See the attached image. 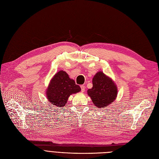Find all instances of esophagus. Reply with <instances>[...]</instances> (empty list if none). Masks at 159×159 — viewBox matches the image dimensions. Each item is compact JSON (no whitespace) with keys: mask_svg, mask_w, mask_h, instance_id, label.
<instances>
[{"mask_svg":"<svg viewBox=\"0 0 159 159\" xmlns=\"http://www.w3.org/2000/svg\"><path fill=\"white\" fill-rule=\"evenodd\" d=\"M80 87H81V92H84V91H85V86L82 85L80 86Z\"/></svg>","mask_w":159,"mask_h":159,"instance_id":"1","label":"esophagus"}]
</instances>
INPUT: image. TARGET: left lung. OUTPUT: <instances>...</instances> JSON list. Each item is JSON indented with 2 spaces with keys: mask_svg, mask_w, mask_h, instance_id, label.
<instances>
[{
  "mask_svg": "<svg viewBox=\"0 0 159 159\" xmlns=\"http://www.w3.org/2000/svg\"><path fill=\"white\" fill-rule=\"evenodd\" d=\"M88 95L98 108L106 107L115 100L117 94V87L110 78L98 72L93 79V87L87 91Z\"/></svg>",
  "mask_w": 159,
  "mask_h": 159,
  "instance_id": "8db88e82",
  "label": "left lung"
}]
</instances>
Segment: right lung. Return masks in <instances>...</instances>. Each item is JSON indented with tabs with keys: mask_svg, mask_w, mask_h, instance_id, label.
I'll list each match as a JSON object with an SVG mask.
<instances>
[{
	"mask_svg": "<svg viewBox=\"0 0 159 159\" xmlns=\"http://www.w3.org/2000/svg\"><path fill=\"white\" fill-rule=\"evenodd\" d=\"M80 91V87L69 78L66 72L59 71L51 80L47 89V98L51 104L62 107L66 104L70 95Z\"/></svg>",
	"mask_w": 159,
	"mask_h": 159,
	"instance_id": "add662e5",
	"label": "right lung"
}]
</instances>
